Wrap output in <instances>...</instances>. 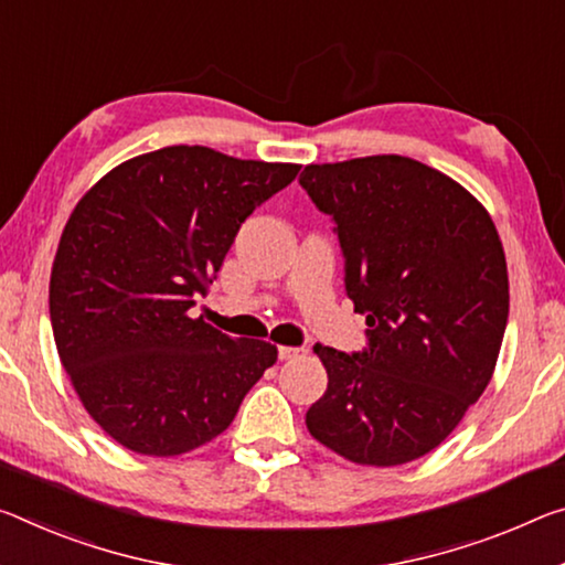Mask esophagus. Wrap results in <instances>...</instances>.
<instances>
[{"label": "esophagus", "mask_w": 565, "mask_h": 565, "mask_svg": "<svg viewBox=\"0 0 565 565\" xmlns=\"http://www.w3.org/2000/svg\"><path fill=\"white\" fill-rule=\"evenodd\" d=\"M307 354V349L303 347H279V360L281 362H289V360H297V356Z\"/></svg>", "instance_id": "34e87169"}]
</instances>
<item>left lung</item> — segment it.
I'll return each instance as SVG.
<instances>
[{"mask_svg":"<svg viewBox=\"0 0 565 565\" xmlns=\"http://www.w3.org/2000/svg\"><path fill=\"white\" fill-rule=\"evenodd\" d=\"M334 221L344 289L366 347H317L329 384L307 412L321 445L392 468L435 450L486 392L508 324L495 223L460 183L402 156L307 166L299 178Z\"/></svg>","mask_w":565,"mask_h":565,"instance_id":"1","label":"left lung"}]
</instances>
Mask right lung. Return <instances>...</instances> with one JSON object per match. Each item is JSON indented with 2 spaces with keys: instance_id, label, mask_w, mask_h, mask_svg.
Instances as JSON below:
<instances>
[{
  "instance_id": "right-lung-1",
  "label": "right lung",
  "mask_w": 565,
  "mask_h": 565,
  "mask_svg": "<svg viewBox=\"0 0 565 565\" xmlns=\"http://www.w3.org/2000/svg\"><path fill=\"white\" fill-rule=\"evenodd\" d=\"M301 166L170 146L125 160L75 205L50 276L60 362L89 417L170 458L221 435L276 362L262 339L193 319L231 244Z\"/></svg>"
}]
</instances>
